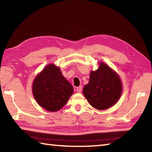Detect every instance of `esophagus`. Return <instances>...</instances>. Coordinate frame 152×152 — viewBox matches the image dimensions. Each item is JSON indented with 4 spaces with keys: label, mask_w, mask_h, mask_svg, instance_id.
Wrapping results in <instances>:
<instances>
[{
    "label": "esophagus",
    "mask_w": 152,
    "mask_h": 152,
    "mask_svg": "<svg viewBox=\"0 0 152 152\" xmlns=\"http://www.w3.org/2000/svg\"><path fill=\"white\" fill-rule=\"evenodd\" d=\"M82 86H79V87L76 88V91L78 92V93H80V92H82Z\"/></svg>",
    "instance_id": "34e87169"
}]
</instances>
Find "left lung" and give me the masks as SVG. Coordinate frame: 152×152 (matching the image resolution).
<instances>
[{
    "instance_id": "left-lung-1",
    "label": "left lung",
    "mask_w": 152,
    "mask_h": 152,
    "mask_svg": "<svg viewBox=\"0 0 152 152\" xmlns=\"http://www.w3.org/2000/svg\"><path fill=\"white\" fill-rule=\"evenodd\" d=\"M122 89L117 74L102 62L97 70L91 72L90 81L84 87L83 94L92 107L105 110L117 102Z\"/></svg>"
}]
</instances>
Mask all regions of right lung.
Returning <instances> with one entry per match:
<instances>
[{
  "instance_id": "right-lung-1",
  "label": "right lung",
  "mask_w": 152,
  "mask_h": 152,
  "mask_svg": "<svg viewBox=\"0 0 152 152\" xmlns=\"http://www.w3.org/2000/svg\"><path fill=\"white\" fill-rule=\"evenodd\" d=\"M33 94L39 105L50 112L66 105L73 94V87L62 76L60 68L49 64L33 83Z\"/></svg>"
}]
</instances>
